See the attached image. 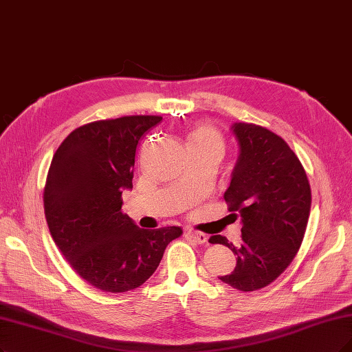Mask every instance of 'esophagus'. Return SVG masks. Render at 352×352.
Instances as JSON below:
<instances>
[{
  "mask_svg": "<svg viewBox=\"0 0 352 352\" xmlns=\"http://www.w3.org/2000/svg\"><path fill=\"white\" fill-rule=\"evenodd\" d=\"M187 238L199 245H203L207 242V236L204 233H199V232H187Z\"/></svg>",
  "mask_w": 352,
  "mask_h": 352,
  "instance_id": "esophagus-1",
  "label": "esophagus"
}]
</instances>
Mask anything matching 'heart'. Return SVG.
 Segmentation results:
<instances>
[{
	"label": "heart",
	"mask_w": 352,
	"mask_h": 352,
	"mask_svg": "<svg viewBox=\"0 0 352 352\" xmlns=\"http://www.w3.org/2000/svg\"><path fill=\"white\" fill-rule=\"evenodd\" d=\"M188 151H212L219 155L223 153L225 140L216 129L200 124L192 130L187 139Z\"/></svg>",
	"instance_id": "b5f03b06"
}]
</instances>
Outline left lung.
Listing matches in <instances>:
<instances>
[{"mask_svg":"<svg viewBox=\"0 0 352 352\" xmlns=\"http://www.w3.org/2000/svg\"><path fill=\"white\" fill-rule=\"evenodd\" d=\"M239 158L225 192L229 212L241 216L242 243L222 235V243L235 254L236 267L219 277L241 292L267 287L283 274L305 238L311 191L303 165L283 138L254 123H235Z\"/></svg>","mask_w":352,"mask_h":352,"instance_id":"1","label":"left lung"}]
</instances>
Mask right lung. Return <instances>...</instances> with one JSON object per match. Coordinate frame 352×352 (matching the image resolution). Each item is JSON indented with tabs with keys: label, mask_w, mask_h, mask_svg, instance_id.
I'll return each mask as SVG.
<instances>
[{
	"label": "right lung",
	"mask_w": 352,
	"mask_h": 352,
	"mask_svg": "<svg viewBox=\"0 0 352 352\" xmlns=\"http://www.w3.org/2000/svg\"><path fill=\"white\" fill-rule=\"evenodd\" d=\"M161 116H124L78 127L50 162L43 191L45 216L62 255L87 283L124 293L158 268L178 226L140 229L122 212L132 188L136 148Z\"/></svg>",
	"instance_id": "1"
}]
</instances>
